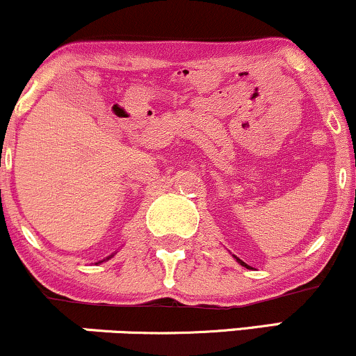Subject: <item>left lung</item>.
I'll return each instance as SVG.
<instances>
[{
    "label": "left lung",
    "mask_w": 356,
    "mask_h": 356,
    "mask_svg": "<svg viewBox=\"0 0 356 356\" xmlns=\"http://www.w3.org/2000/svg\"><path fill=\"white\" fill-rule=\"evenodd\" d=\"M232 257H234V259H236V261H238V263H239V264H241V266H244V268H248V269H251V266H249V264H246V263H244V261H241V259H239V257H238V256H234V254H232Z\"/></svg>",
    "instance_id": "obj_1"
}]
</instances>
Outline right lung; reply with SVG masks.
<instances>
[{"mask_svg": "<svg viewBox=\"0 0 356 356\" xmlns=\"http://www.w3.org/2000/svg\"><path fill=\"white\" fill-rule=\"evenodd\" d=\"M113 254H115V252H113ZM113 254H110L108 257H105V259H102V261H99V263H97V264H100V263H104V261H108L110 259V257H112Z\"/></svg>", "mask_w": 356, "mask_h": 356, "instance_id": "right-lung-1", "label": "right lung"}]
</instances>
